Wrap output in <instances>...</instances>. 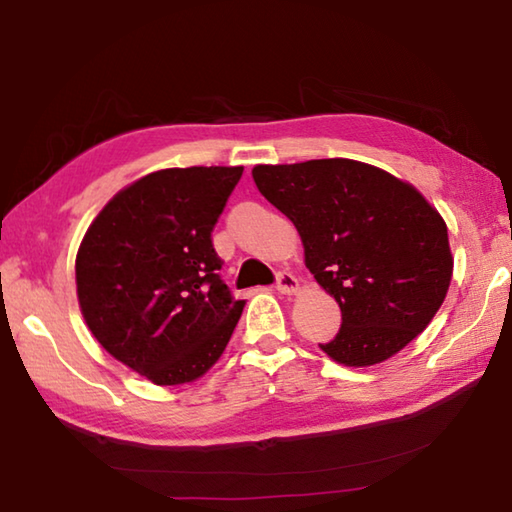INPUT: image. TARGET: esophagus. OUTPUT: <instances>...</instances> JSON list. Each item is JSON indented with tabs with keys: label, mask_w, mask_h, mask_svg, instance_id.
<instances>
[{
	"label": "esophagus",
	"mask_w": 512,
	"mask_h": 512,
	"mask_svg": "<svg viewBox=\"0 0 512 512\" xmlns=\"http://www.w3.org/2000/svg\"><path fill=\"white\" fill-rule=\"evenodd\" d=\"M275 289L284 293V296H293V293H298L300 282H298V277L291 275V273H277Z\"/></svg>",
	"instance_id": "esophagus-1"
}]
</instances>
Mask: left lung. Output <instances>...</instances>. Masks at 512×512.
Listing matches in <instances>:
<instances>
[{
	"mask_svg": "<svg viewBox=\"0 0 512 512\" xmlns=\"http://www.w3.org/2000/svg\"><path fill=\"white\" fill-rule=\"evenodd\" d=\"M253 180L296 225L305 264L341 307L318 343L343 366H375L424 332L443 305L454 257L447 225L418 189L366 162L257 164Z\"/></svg>",
	"mask_w": 512,
	"mask_h": 512,
	"instance_id": "1",
	"label": "left lung"
}]
</instances>
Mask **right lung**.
<instances>
[{
    "label": "right lung",
    "mask_w": 512,
    "mask_h": 512,
    "mask_svg": "<svg viewBox=\"0 0 512 512\" xmlns=\"http://www.w3.org/2000/svg\"><path fill=\"white\" fill-rule=\"evenodd\" d=\"M244 167L162 169L121 189L76 255L81 314L103 350L158 386L203 377L244 300L221 280L212 230Z\"/></svg>",
    "instance_id": "obj_1"
}]
</instances>
